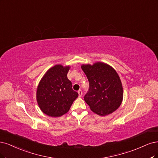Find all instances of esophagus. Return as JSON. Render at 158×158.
I'll return each instance as SVG.
<instances>
[{"mask_svg": "<svg viewBox=\"0 0 158 158\" xmlns=\"http://www.w3.org/2000/svg\"><path fill=\"white\" fill-rule=\"evenodd\" d=\"M78 94H79V97H81V96H82V94H83L82 90H78Z\"/></svg>", "mask_w": 158, "mask_h": 158, "instance_id": "esophagus-1", "label": "esophagus"}]
</instances>
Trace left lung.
Masks as SVG:
<instances>
[{"label":"left lung","mask_w":158,"mask_h":158,"mask_svg":"<svg viewBox=\"0 0 158 158\" xmlns=\"http://www.w3.org/2000/svg\"><path fill=\"white\" fill-rule=\"evenodd\" d=\"M81 69L89 82L84 100L93 112L101 116L113 113L123 101V90L116 71L103 62L83 64Z\"/></svg>","instance_id":"left-lung-1"}]
</instances>
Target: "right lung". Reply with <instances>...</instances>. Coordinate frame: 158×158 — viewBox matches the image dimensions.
<instances>
[{"mask_svg":"<svg viewBox=\"0 0 158 158\" xmlns=\"http://www.w3.org/2000/svg\"><path fill=\"white\" fill-rule=\"evenodd\" d=\"M69 66L58 64L50 68L40 81L37 101L43 112L50 117H60L69 110L78 93L68 79Z\"/></svg>","mask_w":158,"mask_h":158,"instance_id":"right-lung-1","label":"right lung"}]
</instances>
